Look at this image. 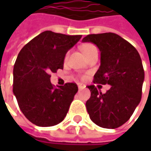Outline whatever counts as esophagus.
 I'll use <instances>...</instances> for the list:
<instances>
[{
	"label": "esophagus",
	"mask_w": 151,
	"mask_h": 151,
	"mask_svg": "<svg viewBox=\"0 0 151 151\" xmlns=\"http://www.w3.org/2000/svg\"><path fill=\"white\" fill-rule=\"evenodd\" d=\"M85 87H86V86H85L84 84H82V83H78L79 89H84Z\"/></svg>",
	"instance_id": "1"
}]
</instances>
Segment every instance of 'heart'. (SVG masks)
<instances>
[{
    "label": "heart",
    "mask_w": 151,
    "mask_h": 151,
    "mask_svg": "<svg viewBox=\"0 0 151 151\" xmlns=\"http://www.w3.org/2000/svg\"><path fill=\"white\" fill-rule=\"evenodd\" d=\"M96 48L95 47V45H93V44H85L84 45H82V47H81V50H82V52H83V54H84L86 56H87V55L91 54L92 51H94V50H96ZM67 59V55L65 56V60H66Z\"/></svg>",
    "instance_id": "obj_1"
}]
</instances>
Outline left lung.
<instances>
[{"label":"left lung","instance_id":"8db88e82","mask_svg":"<svg viewBox=\"0 0 151 151\" xmlns=\"http://www.w3.org/2000/svg\"><path fill=\"white\" fill-rule=\"evenodd\" d=\"M83 42L96 44L101 52V65L94 84L111 86L106 93L101 86L91 85V97L86 103L91 121L105 129H116L130 119L141 100L145 71L136 49L113 32L89 34Z\"/></svg>","mask_w":151,"mask_h":151}]
</instances>
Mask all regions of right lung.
<instances>
[{
	"mask_svg": "<svg viewBox=\"0 0 151 151\" xmlns=\"http://www.w3.org/2000/svg\"><path fill=\"white\" fill-rule=\"evenodd\" d=\"M81 35L44 31L21 50L13 68V93L24 116L33 124L50 127L65 118L78 91L76 83L55 87L50 73L64 68L67 51Z\"/></svg>",
	"mask_w": 151,
	"mask_h": 151,
	"instance_id": "1",
	"label": "right lung"
}]
</instances>
